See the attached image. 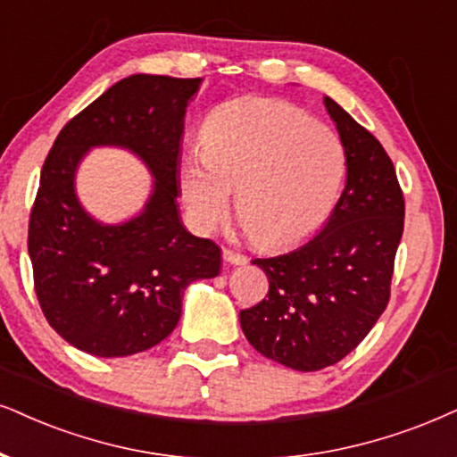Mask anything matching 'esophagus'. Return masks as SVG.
<instances>
[{
	"label": "esophagus",
	"mask_w": 457,
	"mask_h": 457,
	"mask_svg": "<svg viewBox=\"0 0 457 457\" xmlns=\"http://www.w3.org/2000/svg\"><path fill=\"white\" fill-rule=\"evenodd\" d=\"M223 259H225V262L234 263V265H245L248 262V259L242 255V253L232 251V248H223Z\"/></svg>",
	"instance_id": "34e87169"
}]
</instances>
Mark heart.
Listing matches in <instances>:
<instances>
[{"instance_id": "b5f03b06", "label": "heart", "mask_w": 457, "mask_h": 457, "mask_svg": "<svg viewBox=\"0 0 457 457\" xmlns=\"http://www.w3.org/2000/svg\"><path fill=\"white\" fill-rule=\"evenodd\" d=\"M345 177L337 132L285 101H229L206 122L202 147L181 162L179 186L192 221L212 229L236 211L259 245H288L331 215Z\"/></svg>"}]
</instances>
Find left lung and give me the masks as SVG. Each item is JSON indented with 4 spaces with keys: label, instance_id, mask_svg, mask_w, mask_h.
Here are the masks:
<instances>
[{
    "label": "left lung",
    "instance_id": "1",
    "mask_svg": "<svg viewBox=\"0 0 457 457\" xmlns=\"http://www.w3.org/2000/svg\"><path fill=\"white\" fill-rule=\"evenodd\" d=\"M345 149V187L325 228L285 255L253 259L268 297L240 310L259 354L295 371H319L348 356L390 299L405 198L382 143L325 96Z\"/></svg>",
    "mask_w": 457,
    "mask_h": 457
}]
</instances>
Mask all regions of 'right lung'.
<instances>
[{"label": "right lung", "mask_w": 457, "mask_h": 457, "mask_svg": "<svg viewBox=\"0 0 457 457\" xmlns=\"http://www.w3.org/2000/svg\"><path fill=\"white\" fill-rule=\"evenodd\" d=\"M200 82L120 79L69 120L44 162L29 217L33 285L46 320L78 350L113 358L154 348L181 319L189 282L219 274L221 248L189 234L177 206L183 118ZM96 145L130 148L156 179L130 222L103 226L77 202L74 170Z\"/></svg>", "instance_id": "add662e5"}]
</instances>
